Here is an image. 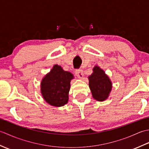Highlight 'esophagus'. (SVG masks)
<instances>
[{
    "instance_id": "esophagus-1",
    "label": "esophagus",
    "mask_w": 149,
    "mask_h": 149,
    "mask_svg": "<svg viewBox=\"0 0 149 149\" xmlns=\"http://www.w3.org/2000/svg\"><path fill=\"white\" fill-rule=\"evenodd\" d=\"M75 74H76V75L79 79H83V76H84L83 71L81 69L76 70H75Z\"/></svg>"
}]
</instances>
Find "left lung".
Listing matches in <instances>:
<instances>
[{
  "label": "left lung",
  "instance_id": "1",
  "mask_svg": "<svg viewBox=\"0 0 149 149\" xmlns=\"http://www.w3.org/2000/svg\"><path fill=\"white\" fill-rule=\"evenodd\" d=\"M88 79L93 99L98 101L106 100L111 91L112 83L103 70L95 66L93 68V73L88 77Z\"/></svg>",
  "mask_w": 149,
  "mask_h": 149
}]
</instances>
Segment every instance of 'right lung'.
Listing matches in <instances>:
<instances>
[{"label":"right lung","instance_id":"1","mask_svg":"<svg viewBox=\"0 0 149 149\" xmlns=\"http://www.w3.org/2000/svg\"><path fill=\"white\" fill-rule=\"evenodd\" d=\"M72 79L74 75L70 72L64 71L61 66L54 65L41 82V93L44 100L56 107L67 104Z\"/></svg>","mask_w":149,"mask_h":149}]
</instances>
